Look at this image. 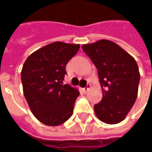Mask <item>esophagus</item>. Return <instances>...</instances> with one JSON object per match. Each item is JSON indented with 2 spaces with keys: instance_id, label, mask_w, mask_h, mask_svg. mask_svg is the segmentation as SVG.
<instances>
[{
  "instance_id": "esophagus-1",
  "label": "esophagus",
  "mask_w": 152,
  "mask_h": 152,
  "mask_svg": "<svg viewBox=\"0 0 152 152\" xmlns=\"http://www.w3.org/2000/svg\"><path fill=\"white\" fill-rule=\"evenodd\" d=\"M90 88H91V85H90V84H88V85H87V87L83 88V91H84L85 93H87Z\"/></svg>"
}]
</instances>
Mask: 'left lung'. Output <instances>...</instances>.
Here are the masks:
<instances>
[{
  "mask_svg": "<svg viewBox=\"0 0 152 152\" xmlns=\"http://www.w3.org/2000/svg\"><path fill=\"white\" fill-rule=\"evenodd\" d=\"M98 69L103 98L94 105L97 117L116 124L127 116L135 103L140 74L135 59L116 43L99 40L82 46Z\"/></svg>",
  "mask_w": 152,
  "mask_h": 152,
  "instance_id": "8db88e82",
  "label": "left lung"
}]
</instances>
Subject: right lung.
<instances>
[{
  "label": "right lung",
  "mask_w": 152,
  "mask_h": 152,
  "mask_svg": "<svg viewBox=\"0 0 152 152\" xmlns=\"http://www.w3.org/2000/svg\"><path fill=\"white\" fill-rule=\"evenodd\" d=\"M80 48L79 44L56 42L37 50L27 58L21 71L23 95L37 120L58 126L73 113L80 93L64 85L65 67Z\"/></svg>",
  "instance_id": "right-lung-1"
}]
</instances>
